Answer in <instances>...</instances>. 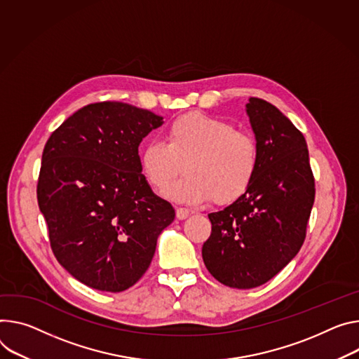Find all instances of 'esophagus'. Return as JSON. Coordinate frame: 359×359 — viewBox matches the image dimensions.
<instances>
[{
	"label": "esophagus",
	"instance_id": "1",
	"mask_svg": "<svg viewBox=\"0 0 359 359\" xmlns=\"http://www.w3.org/2000/svg\"><path fill=\"white\" fill-rule=\"evenodd\" d=\"M189 215H190L189 209H186V208H176V216H177V219L183 220V219H186Z\"/></svg>",
	"mask_w": 359,
	"mask_h": 359
}]
</instances>
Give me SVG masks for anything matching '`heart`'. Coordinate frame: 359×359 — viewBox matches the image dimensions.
<instances>
[{"label":"heart","instance_id":"b5f03b06","mask_svg":"<svg viewBox=\"0 0 359 359\" xmlns=\"http://www.w3.org/2000/svg\"><path fill=\"white\" fill-rule=\"evenodd\" d=\"M165 142L150 140L140 153V168L150 186L163 193L182 169L186 176L168 196L190 205L215 198L224 205L242 198L259 168L255 136L229 121L190 113L173 120L165 130Z\"/></svg>","mask_w":359,"mask_h":359}]
</instances>
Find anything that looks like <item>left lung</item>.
<instances>
[{"label": "left lung", "mask_w": 359, "mask_h": 359, "mask_svg": "<svg viewBox=\"0 0 359 359\" xmlns=\"http://www.w3.org/2000/svg\"><path fill=\"white\" fill-rule=\"evenodd\" d=\"M246 114L259 146L257 173L242 198L209 213L203 262L220 283H266L299 252L315 199L304 135L271 103L250 97Z\"/></svg>", "instance_id": "8db88e82"}]
</instances>
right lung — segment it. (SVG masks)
Returning a JSON list of instances; mask_svg holds the SVG:
<instances>
[{
  "instance_id": "1",
  "label": "right lung",
  "mask_w": 359,
  "mask_h": 359,
  "mask_svg": "<svg viewBox=\"0 0 359 359\" xmlns=\"http://www.w3.org/2000/svg\"><path fill=\"white\" fill-rule=\"evenodd\" d=\"M163 117L120 102L88 104L46 143L37 186L51 249L73 278L121 292L147 271L175 220L140 168L139 144Z\"/></svg>"
}]
</instances>
